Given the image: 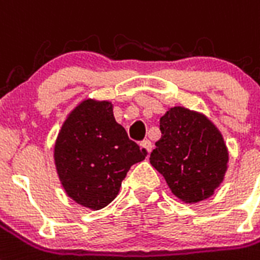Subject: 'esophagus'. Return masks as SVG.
Masks as SVG:
<instances>
[{
	"instance_id": "esophagus-1",
	"label": "esophagus",
	"mask_w": 260,
	"mask_h": 260,
	"mask_svg": "<svg viewBox=\"0 0 260 260\" xmlns=\"http://www.w3.org/2000/svg\"><path fill=\"white\" fill-rule=\"evenodd\" d=\"M141 148H144L145 149V152L148 153H150L152 152V148H153V145H152V142H150V141L149 140H144L142 141V142H141Z\"/></svg>"
}]
</instances>
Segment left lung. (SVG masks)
<instances>
[{"instance_id":"obj_1","label":"left lung","mask_w":260,"mask_h":260,"mask_svg":"<svg viewBox=\"0 0 260 260\" xmlns=\"http://www.w3.org/2000/svg\"><path fill=\"white\" fill-rule=\"evenodd\" d=\"M161 138L150 164L179 199L197 203L214 194L228 168V149L218 128L202 114L170 108L160 118Z\"/></svg>"}]
</instances>
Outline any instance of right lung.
<instances>
[{
  "instance_id": "obj_1",
  "label": "right lung",
  "mask_w": 260,
  "mask_h": 260,
  "mask_svg": "<svg viewBox=\"0 0 260 260\" xmlns=\"http://www.w3.org/2000/svg\"><path fill=\"white\" fill-rule=\"evenodd\" d=\"M145 157V149L116 123L111 103L92 99L80 103L68 115L54 146L66 194L93 210L116 198L130 167Z\"/></svg>"
}]
</instances>
